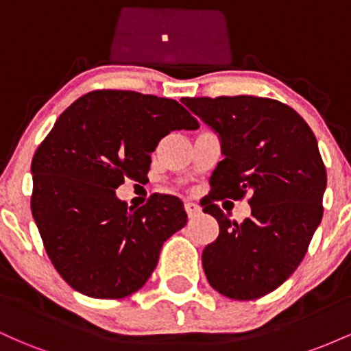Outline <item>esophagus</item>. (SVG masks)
<instances>
[{"mask_svg": "<svg viewBox=\"0 0 351 351\" xmlns=\"http://www.w3.org/2000/svg\"><path fill=\"white\" fill-rule=\"evenodd\" d=\"M184 209H186V213H188V216H189V217L198 216L199 213H201L199 204L193 203V201H186V203H184Z\"/></svg>", "mask_w": 351, "mask_h": 351, "instance_id": "1", "label": "esophagus"}]
</instances>
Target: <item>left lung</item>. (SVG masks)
Returning a JSON list of instances; mask_svg holds the SVG:
<instances>
[{
  "mask_svg": "<svg viewBox=\"0 0 351 351\" xmlns=\"http://www.w3.org/2000/svg\"><path fill=\"white\" fill-rule=\"evenodd\" d=\"M217 132V163L201 199L219 223L203 251L211 287L232 300H256L295 272L324 216L327 171L312 128L292 107L254 95L181 99ZM250 195L252 216L229 221L215 204Z\"/></svg>",
  "mask_w": 351,
  "mask_h": 351,
  "instance_id": "left-lung-1",
  "label": "left lung"
}]
</instances>
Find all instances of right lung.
<instances>
[{
	"mask_svg": "<svg viewBox=\"0 0 351 351\" xmlns=\"http://www.w3.org/2000/svg\"><path fill=\"white\" fill-rule=\"evenodd\" d=\"M199 123L176 100L134 90L88 92L64 110L31 163V211L52 265L72 289L123 299L143 287L168 237L186 224L183 201L153 193L128 209L125 180L148 181L150 153Z\"/></svg>",
	"mask_w": 351,
	"mask_h": 351,
	"instance_id": "1",
	"label": "right lung"
}]
</instances>
